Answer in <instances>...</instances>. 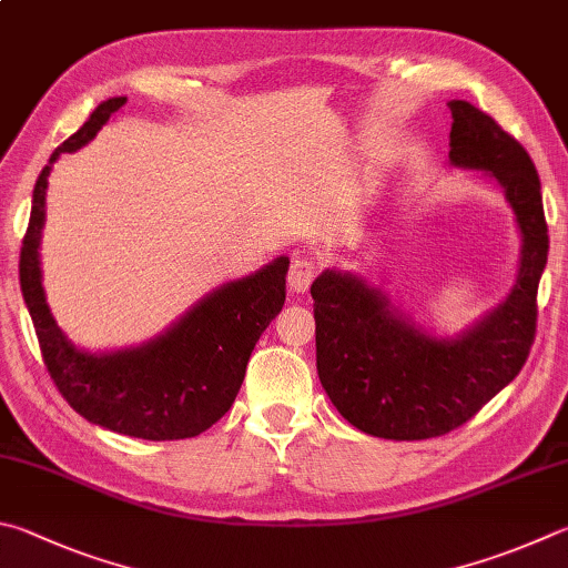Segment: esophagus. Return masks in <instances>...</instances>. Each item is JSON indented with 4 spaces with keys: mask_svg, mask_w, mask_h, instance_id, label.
<instances>
[{
    "mask_svg": "<svg viewBox=\"0 0 568 568\" xmlns=\"http://www.w3.org/2000/svg\"><path fill=\"white\" fill-rule=\"evenodd\" d=\"M317 263L307 255H295L291 263V271H287V287L293 293H307V287L315 281Z\"/></svg>",
    "mask_w": 568,
    "mask_h": 568,
    "instance_id": "1",
    "label": "esophagus"
}]
</instances>
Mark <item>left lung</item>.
I'll return each mask as SVG.
<instances>
[{
  "instance_id": "8db88e82",
  "label": "left lung",
  "mask_w": 568,
  "mask_h": 568,
  "mask_svg": "<svg viewBox=\"0 0 568 568\" xmlns=\"http://www.w3.org/2000/svg\"><path fill=\"white\" fill-rule=\"evenodd\" d=\"M449 163L499 185L521 239L517 281L459 335L442 337L402 313L383 287L323 271L315 301L317 377L349 425L385 439H429L471 419L519 375L536 333V291L549 253L541 183L529 153L469 101H449Z\"/></svg>"
}]
</instances>
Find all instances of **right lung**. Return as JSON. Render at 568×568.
<instances>
[{
	"instance_id": "right-lung-1",
	"label": "right lung",
	"mask_w": 568,
	"mask_h": 568,
	"mask_svg": "<svg viewBox=\"0 0 568 568\" xmlns=\"http://www.w3.org/2000/svg\"><path fill=\"white\" fill-rule=\"evenodd\" d=\"M123 104L126 97L101 101L41 169L19 255V283L49 375L81 417L139 439H185L201 435L231 409L255 343L283 311L291 261L281 255L253 275L215 287L149 343L111 353H89L71 343L41 287L47 179L61 153L87 146Z\"/></svg>"
}]
</instances>
